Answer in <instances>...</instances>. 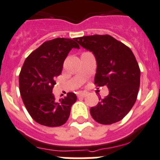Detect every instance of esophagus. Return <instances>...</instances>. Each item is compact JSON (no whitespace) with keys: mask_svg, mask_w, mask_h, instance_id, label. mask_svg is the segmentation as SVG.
Segmentation results:
<instances>
[{"mask_svg":"<svg viewBox=\"0 0 160 160\" xmlns=\"http://www.w3.org/2000/svg\"><path fill=\"white\" fill-rule=\"evenodd\" d=\"M87 96V92H80L77 94V97H85Z\"/></svg>","mask_w":160,"mask_h":160,"instance_id":"1","label":"esophagus"}]
</instances>
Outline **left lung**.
<instances>
[{
    "instance_id": "1",
    "label": "left lung",
    "mask_w": 160,
    "mask_h": 160,
    "mask_svg": "<svg viewBox=\"0 0 160 160\" xmlns=\"http://www.w3.org/2000/svg\"><path fill=\"white\" fill-rule=\"evenodd\" d=\"M75 41L95 56L97 86L109 88V95L100 97V102L90 109L92 118L103 125L119 122L132 109L139 89L140 69L135 56L128 47L108 34L83 36Z\"/></svg>"
}]
</instances>
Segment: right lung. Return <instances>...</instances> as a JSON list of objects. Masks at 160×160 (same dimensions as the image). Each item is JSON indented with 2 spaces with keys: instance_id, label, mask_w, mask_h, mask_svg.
<instances>
[{
  "instance_id": "right-lung-1",
  "label": "right lung",
  "mask_w": 160,
  "mask_h": 160,
  "mask_svg": "<svg viewBox=\"0 0 160 160\" xmlns=\"http://www.w3.org/2000/svg\"><path fill=\"white\" fill-rule=\"evenodd\" d=\"M72 48L80 49L75 38H54L43 42L25 60L19 74V89L28 113L38 124L60 126L70 116L72 105L77 99L76 94L68 92L55 101L52 89Z\"/></svg>"
}]
</instances>
